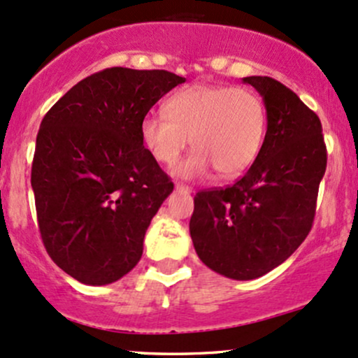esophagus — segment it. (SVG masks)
<instances>
[{
  "mask_svg": "<svg viewBox=\"0 0 358 358\" xmlns=\"http://www.w3.org/2000/svg\"><path fill=\"white\" fill-rule=\"evenodd\" d=\"M175 188L178 192H183V194H190V192H192V188L188 187V185H183V183H176Z\"/></svg>",
  "mask_w": 358,
  "mask_h": 358,
  "instance_id": "34e87169",
  "label": "esophagus"
}]
</instances>
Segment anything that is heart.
I'll return each instance as SVG.
<instances>
[{"label": "heart", "mask_w": 358, "mask_h": 358, "mask_svg": "<svg viewBox=\"0 0 358 358\" xmlns=\"http://www.w3.org/2000/svg\"><path fill=\"white\" fill-rule=\"evenodd\" d=\"M166 113L149 112L141 141L161 164H175L190 137L192 148L175 173L192 180L214 168L221 178L245 173L260 155L266 134L265 101L245 86L192 85L168 98Z\"/></svg>", "instance_id": "heart-1"}]
</instances>
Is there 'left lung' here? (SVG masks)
I'll list each match as a JSON object with an SVG mask.
<instances>
[{
    "label": "left lung",
    "mask_w": 358,
    "mask_h": 358,
    "mask_svg": "<svg viewBox=\"0 0 358 358\" xmlns=\"http://www.w3.org/2000/svg\"><path fill=\"white\" fill-rule=\"evenodd\" d=\"M243 83L265 101V141L234 185L195 195L190 236L210 270L253 280L287 260L311 231L326 146L320 117L292 90L268 76Z\"/></svg>",
    "instance_id": "obj_1"
}]
</instances>
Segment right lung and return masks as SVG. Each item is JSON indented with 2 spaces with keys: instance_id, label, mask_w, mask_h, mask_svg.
Masks as SVG:
<instances>
[{
  "instance_id": "obj_1",
  "label": "right lung",
  "mask_w": 358,
  "mask_h": 358,
  "mask_svg": "<svg viewBox=\"0 0 358 358\" xmlns=\"http://www.w3.org/2000/svg\"><path fill=\"white\" fill-rule=\"evenodd\" d=\"M182 83L170 71L108 68L42 119L32 163L38 231L52 262L81 284H112L143 257L173 182L143 146L139 125Z\"/></svg>"
}]
</instances>
